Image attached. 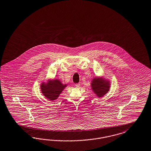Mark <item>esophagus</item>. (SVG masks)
I'll list each match as a JSON object with an SVG mask.
<instances>
[{"mask_svg":"<svg viewBox=\"0 0 151 151\" xmlns=\"http://www.w3.org/2000/svg\"><path fill=\"white\" fill-rule=\"evenodd\" d=\"M75 86H76V88H78V87L80 86V84H79V83H78V84H75Z\"/></svg>","mask_w":151,"mask_h":151,"instance_id":"esophagus-1","label":"esophagus"}]
</instances>
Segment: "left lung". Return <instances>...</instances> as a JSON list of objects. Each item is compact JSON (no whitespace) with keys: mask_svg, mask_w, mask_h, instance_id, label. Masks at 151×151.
Returning a JSON list of instances; mask_svg holds the SVG:
<instances>
[{"mask_svg":"<svg viewBox=\"0 0 151 151\" xmlns=\"http://www.w3.org/2000/svg\"><path fill=\"white\" fill-rule=\"evenodd\" d=\"M91 87L97 96L101 97L108 92L109 84V82H106L103 79L96 78L93 80L91 83Z\"/></svg>","mask_w":151,"mask_h":151,"instance_id":"left-lung-1","label":"left lung"}]
</instances>
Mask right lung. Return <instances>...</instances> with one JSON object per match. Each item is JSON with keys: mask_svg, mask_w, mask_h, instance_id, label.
I'll return each mask as SVG.
<instances>
[{"mask_svg": "<svg viewBox=\"0 0 151 151\" xmlns=\"http://www.w3.org/2000/svg\"><path fill=\"white\" fill-rule=\"evenodd\" d=\"M66 86V85L62 84L60 80H54L53 81H49L47 84L42 83L41 90L45 97L51 101H54L58 98Z\"/></svg>", "mask_w": 151, "mask_h": 151, "instance_id": "obj_1", "label": "right lung"}]
</instances>
